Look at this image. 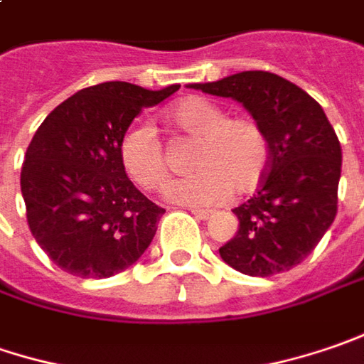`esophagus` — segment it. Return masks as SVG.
I'll list each match as a JSON object with an SVG mask.
<instances>
[{"mask_svg":"<svg viewBox=\"0 0 364 364\" xmlns=\"http://www.w3.org/2000/svg\"><path fill=\"white\" fill-rule=\"evenodd\" d=\"M191 213L199 220H210L213 215V210H201V208H191Z\"/></svg>","mask_w":364,"mask_h":364,"instance_id":"esophagus-1","label":"esophagus"}]
</instances>
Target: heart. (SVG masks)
<instances>
[{"label": "heart", "instance_id": "heart-1", "mask_svg": "<svg viewBox=\"0 0 364 364\" xmlns=\"http://www.w3.org/2000/svg\"><path fill=\"white\" fill-rule=\"evenodd\" d=\"M166 122L183 134L198 138L191 166L199 168L166 185L165 196L185 205H205L226 196L252 193L264 179L271 151L262 128L248 118H226V112L203 97H185L165 114ZM119 163L128 177L156 189L165 181L166 154L154 128L130 126L118 144Z\"/></svg>", "mask_w": 364, "mask_h": 364}]
</instances>
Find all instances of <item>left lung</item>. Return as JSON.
<instances>
[{"label": "left lung", "mask_w": 364, "mask_h": 364, "mask_svg": "<svg viewBox=\"0 0 364 364\" xmlns=\"http://www.w3.org/2000/svg\"><path fill=\"white\" fill-rule=\"evenodd\" d=\"M191 89L242 103L269 140L271 161L257 196L234 208L238 232L222 261L250 277L289 271L318 246L338 210L342 149L322 105L269 71H242Z\"/></svg>", "instance_id": "left-lung-1"}]
</instances>
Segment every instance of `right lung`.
I'll list each match as a JSON object with an SVG mask.
<instances>
[{"label": "right lung", "instance_id": "right-lung-1", "mask_svg": "<svg viewBox=\"0 0 364 364\" xmlns=\"http://www.w3.org/2000/svg\"><path fill=\"white\" fill-rule=\"evenodd\" d=\"M177 89L107 81L77 91L40 124L20 183L30 232L63 271L105 279L151 246L165 210L128 179L118 144L144 107Z\"/></svg>", "mask_w": 364, "mask_h": 364}]
</instances>
